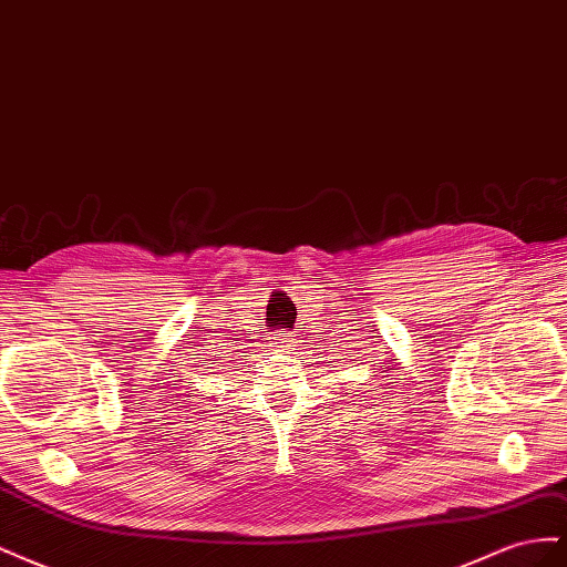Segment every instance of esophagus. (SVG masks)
<instances>
[{
	"label": "esophagus",
	"instance_id": "1",
	"mask_svg": "<svg viewBox=\"0 0 567 567\" xmlns=\"http://www.w3.org/2000/svg\"><path fill=\"white\" fill-rule=\"evenodd\" d=\"M293 342H296V338H290L286 331L274 333V338H271V346L279 348V350H290V348H293Z\"/></svg>",
	"mask_w": 567,
	"mask_h": 567
}]
</instances>
